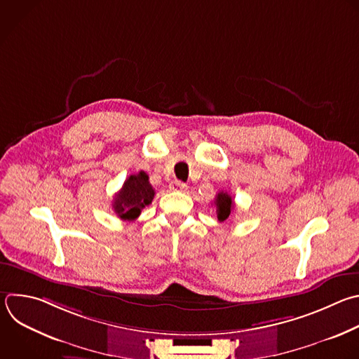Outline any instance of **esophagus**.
<instances>
[{"mask_svg":"<svg viewBox=\"0 0 359 359\" xmlns=\"http://www.w3.org/2000/svg\"><path fill=\"white\" fill-rule=\"evenodd\" d=\"M169 189L173 190V191H184L187 189V184L183 183V182H179V180H173L170 184H169Z\"/></svg>","mask_w":359,"mask_h":359,"instance_id":"34e87169","label":"esophagus"}]
</instances>
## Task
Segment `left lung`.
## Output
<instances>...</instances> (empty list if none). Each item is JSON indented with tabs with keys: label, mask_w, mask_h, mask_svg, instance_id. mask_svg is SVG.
<instances>
[{
	"label": "left lung",
	"mask_w": 359,
	"mask_h": 359,
	"mask_svg": "<svg viewBox=\"0 0 359 359\" xmlns=\"http://www.w3.org/2000/svg\"><path fill=\"white\" fill-rule=\"evenodd\" d=\"M214 205H215V212H217L218 221H225L231 215L235 204H233V200L231 198V196L226 191H219L215 196Z\"/></svg>",
	"instance_id": "1"
}]
</instances>
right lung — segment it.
Listing matches in <instances>:
<instances>
[{
    "label": "right lung",
    "instance_id": "1",
    "mask_svg": "<svg viewBox=\"0 0 359 359\" xmlns=\"http://www.w3.org/2000/svg\"><path fill=\"white\" fill-rule=\"evenodd\" d=\"M155 190L149 183L148 175L141 170L137 175H131L123 184L112 201L115 214L126 221H135L141 211L149 205L154 200Z\"/></svg>",
    "mask_w": 359,
    "mask_h": 359
}]
</instances>
